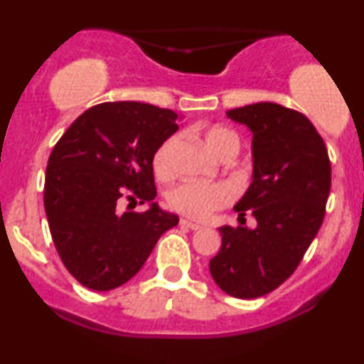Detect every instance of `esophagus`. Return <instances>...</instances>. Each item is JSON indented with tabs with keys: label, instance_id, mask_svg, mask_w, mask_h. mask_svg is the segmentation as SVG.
<instances>
[{
	"label": "esophagus",
	"instance_id": "obj_1",
	"mask_svg": "<svg viewBox=\"0 0 364 364\" xmlns=\"http://www.w3.org/2000/svg\"><path fill=\"white\" fill-rule=\"evenodd\" d=\"M179 224H181L183 228L195 229V231H196V229H202L203 228V225L200 224V223H195V220H190V219H181V220H179Z\"/></svg>",
	"mask_w": 364,
	"mask_h": 364
}]
</instances>
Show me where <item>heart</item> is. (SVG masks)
I'll return each instance as SVG.
<instances>
[{"label":"heart","instance_id":"heart-1","mask_svg":"<svg viewBox=\"0 0 364 364\" xmlns=\"http://www.w3.org/2000/svg\"><path fill=\"white\" fill-rule=\"evenodd\" d=\"M176 136H169L161 144L157 149L156 156H154V169L159 176H166L169 173V159L176 147ZM205 145L212 154L220 157V154L225 152L228 149L240 147L237 136L231 129L225 128H212L205 133ZM232 200V190L223 183H214V185H207V183H183L171 190L168 196V202L171 208L181 214L196 217V219H203V217L210 215L217 208H223Z\"/></svg>","mask_w":364,"mask_h":364}]
</instances>
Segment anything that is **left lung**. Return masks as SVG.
<instances>
[{
  "mask_svg": "<svg viewBox=\"0 0 364 364\" xmlns=\"http://www.w3.org/2000/svg\"><path fill=\"white\" fill-rule=\"evenodd\" d=\"M252 132V183L235 205L257 228L220 225L210 275L229 296L253 299L291 277L323 223L330 161L323 139L301 112L257 102L225 112Z\"/></svg>",
  "mask_w": 364,
  "mask_h": 364,
  "instance_id": "obj_1",
  "label": "left lung"
}]
</instances>
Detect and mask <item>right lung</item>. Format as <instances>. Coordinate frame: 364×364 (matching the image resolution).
Wrapping results in <instances>:
<instances>
[{"label":"right lung","mask_w":364,"mask_h":364,"mask_svg":"<svg viewBox=\"0 0 364 364\" xmlns=\"http://www.w3.org/2000/svg\"><path fill=\"white\" fill-rule=\"evenodd\" d=\"M178 114L152 104L102 102L73 121L48 161L44 208L54 246L82 286L111 291L141 269L179 217L154 202V156ZM121 198L149 203L119 213Z\"/></svg>","instance_id":"add662e5"}]
</instances>
